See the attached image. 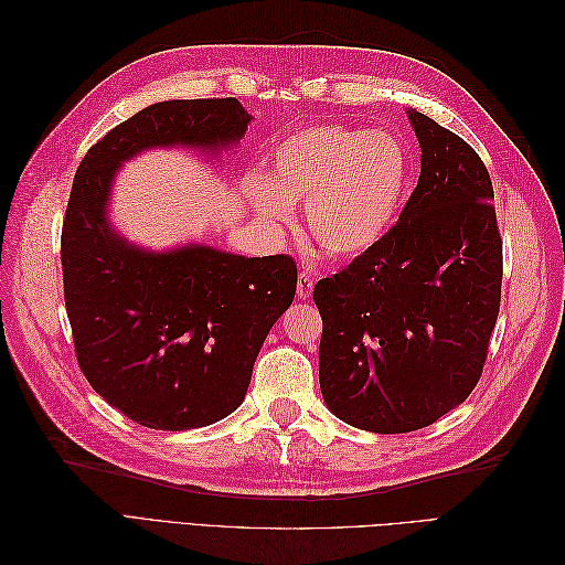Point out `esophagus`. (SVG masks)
<instances>
[{"label": "esophagus", "mask_w": 565, "mask_h": 565, "mask_svg": "<svg viewBox=\"0 0 565 565\" xmlns=\"http://www.w3.org/2000/svg\"><path fill=\"white\" fill-rule=\"evenodd\" d=\"M313 276L309 270H301L299 273V278H297V295H299V299H309L311 297V292H313Z\"/></svg>", "instance_id": "obj_1"}]
</instances>
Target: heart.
Wrapping results in <instances>:
<instances>
[{
	"instance_id": "obj_1",
	"label": "heart",
	"mask_w": 565,
	"mask_h": 565,
	"mask_svg": "<svg viewBox=\"0 0 565 565\" xmlns=\"http://www.w3.org/2000/svg\"><path fill=\"white\" fill-rule=\"evenodd\" d=\"M407 188L409 152L401 136L322 125L273 150L268 183L252 181L249 198L273 231L292 226V204L306 202L313 241L328 254L351 259L391 231Z\"/></svg>"
}]
</instances>
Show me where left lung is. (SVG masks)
<instances>
[{
    "label": "left lung",
    "instance_id": "1",
    "mask_svg": "<svg viewBox=\"0 0 565 565\" xmlns=\"http://www.w3.org/2000/svg\"><path fill=\"white\" fill-rule=\"evenodd\" d=\"M422 172L372 249L318 280L320 391L372 434H407L465 403L481 380L502 299V237L478 152L417 110Z\"/></svg>",
    "mask_w": 565,
    "mask_h": 565
}]
</instances>
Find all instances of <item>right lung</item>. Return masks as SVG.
I'll return each instance as SVG.
<instances>
[{"label":"right lung","instance_id":"right-lung-1","mask_svg":"<svg viewBox=\"0 0 565 565\" xmlns=\"http://www.w3.org/2000/svg\"><path fill=\"white\" fill-rule=\"evenodd\" d=\"M237 98L164 100L94 143L77 167L61 233L63 297L92 388L136 424L185 431L243 403L268 330L295 299L289 254L127 245L106 218L115 169L158 146L218 150L243 139Z\"/></svg>","mask_w":565,"mask_h":565}]
</instances>
